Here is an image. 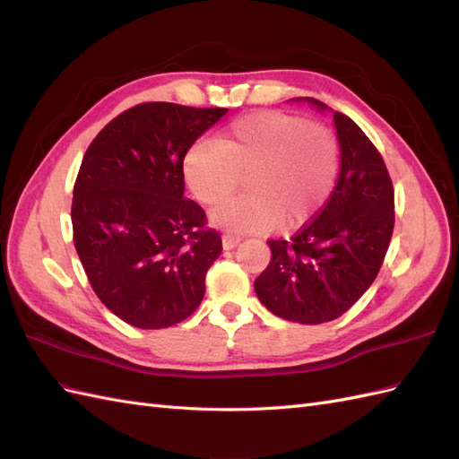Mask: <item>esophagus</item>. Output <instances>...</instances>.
Listing matches in <instances>:
<instances>
[{
    "mask_svg": "<svg viewBox=\"0 0 459 459\" xmlns=\"http://www.w3.org/2000/svg\"><path fill=\"white\" fill-rule=\"evenodd\" d=\"M239 243H241L239 235H233V233L221 235V245H224V248H233V247H238Z\"/></svg>",
    "mask_w": 459,
    "mask_h": 459,
    "instance_id": "obj_1",
    "label": "esophagus"
}]
</instances>
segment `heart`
Returning <instances> with one entry per match:
<instances>
[{
  "mask_svg": "<svg viewBox=\"0 0 459 459\" xmlns=\"http://www.w3.org/2000/svg\"><path fill=\"white\" fill-rule=\"evenodd\" d=\"M184 178L197 201L216 206L245 176L247 193L220 206L212 221L239 233H264L281 221L299 228L324 206L339 172V143L319 122L281 110L235 118L214 142L184 155Z\"/></svg>",
  "mask_w": 459,
  "mask_h": 459,
  "instance_id": "1",
  "label": "heart"
}]
</instances>
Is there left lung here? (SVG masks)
<instances>
[{"label":"left lung","mask_w":459,"mask_h":459,"mask_svg":"<svg viewBox=\"0 0 459 459\" xmlns=\"http://www.w3.org/2000/svg\"><path fill=\"white\" fill-rule=\"evenodd\" d=\"M333 120L341 143L337 186L293 238L268 241L272 260L255 280L272 314L307 325L352 308L377 277L394 230V187L381 152L346 115Z\"/></svg>","instance_id":"left-lung-1"}]
</instances>
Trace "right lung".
Instances as JSON below:
<instances>
[{
  "mask_svg": "<svg viewBox=\"0 0 459 459\" xmlns=\"http://www.w3.org/2000/svg\"><path fill=\"white\" fill-rule=\"evenodd\" d=\"M228 108L152 101L97 134L73 197V239L95 295L124 322L164 329L199 308L221 238L184 197V155Z\"/></svg>",
  "mask_w": 459,
  "mask_h": 459,
  "instance_id": "add662e5",
  "label": "right lung"
}]
</instances>
